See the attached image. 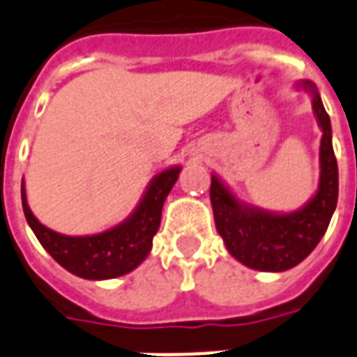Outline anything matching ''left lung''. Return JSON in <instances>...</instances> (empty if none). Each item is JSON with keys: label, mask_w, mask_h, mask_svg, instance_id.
<instances>
[{"label": "left lung", "mask_w": 357, "mask_h": 357, "mask_svg": "<svg viewBox=\"0 0 357 357\" xmlns=\"http://www.w3.org/2000/svg\"><path fill=\"white\" fill-rule=\"evenodd\" d=\"M296 88L312 96V111L321 130L320 182L316 194L294 213H271L237 199L218 176L211 178V205L220 237L233 258L256 271L291 269L314 250L339 197V169L331 143V120L314 82L301 80Z\"/></svg>", "instance_id": "obj_1"}]
</instances>
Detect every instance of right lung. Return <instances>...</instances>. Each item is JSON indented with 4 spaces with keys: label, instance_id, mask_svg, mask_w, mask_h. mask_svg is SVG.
I'll return each instance as SVG.
<instances>
[{
    "label": "right lung",
    "instance_id": "obj_1",
    "mask_svg": "<svg viewBox=\"0 0 357 357\" xmlns=\"http://www.w3.org/2000/svg\"><path fill=\"white\" fill-rule=\"evenodd\" d=\"M181 169V165H173L158 173L146 186L135 211L118 226L96 235L71 237L43 226L29 208L22 181L24 214L43 248L63 269L86 280L122 277L139 267L149 256L152 239L162 222L163 201L175 186Z\"/></svg>",
    "mask_w": 357,
    "mask_h": 357
}]
</instances>
